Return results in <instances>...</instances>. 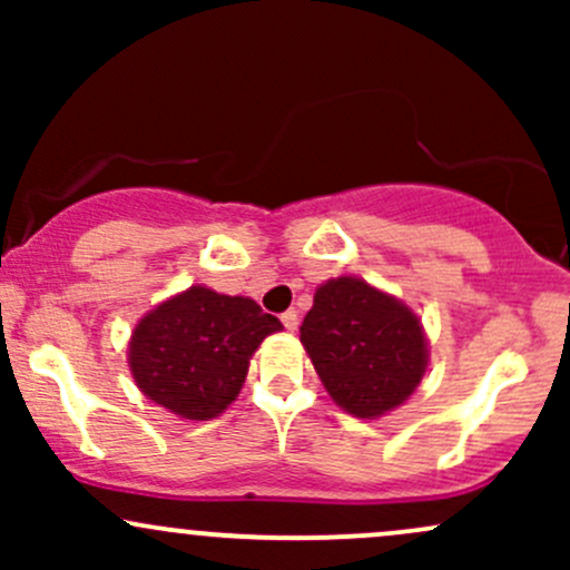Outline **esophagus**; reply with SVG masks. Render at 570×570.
Segmentation results:
<instances>
[{"mask_svg":"<svg viewBox=\"0 0 570 570\" xmlns=\"http://www.w3.org/2000/svg\"><path fill=\"white\" fill-rule=\"evenodd\" d=\"M281 324H284L286 330H289V332L297 330V324H299V316H297V311H294V307H292V311L281 313Z\"/></svg>","mask_w":570,"mask_h":570,"instance_id":"1","label":"esophagus"}]
</instances>
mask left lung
Masks as SVG:
<instances>
[{"mask_svg":"<svg viewBox=\"0 0 570 570\" xmlns=\"http://www.w3.org/2000/svg\"><path fill=\"white\" fill-rule=\"evenodd\" d=\"M299 340L330 396L356 417L399 407L426 372L415 313L362 278L318 286Z\"/></svg>","mask_w":570,"mask_h":570,"instance_id":"left-lung-1","label":"left lung"}]
</instances>
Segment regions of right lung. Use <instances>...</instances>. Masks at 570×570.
<instances>
[{"label": "right lung", "instance_id": "add662e5", "mask_svg": "<svg viewBox=\"0 0 570 570\" xmlns=\"http://www.w3.org/2000/svg\"><path fill=\"white\" fill-rule=\"evenodd\" d=\"M278 330L254 299L189 286L141 318L128 364L144 396L187 421H208L238 396L248 358Z\"/></svg>", "mask_w": 570, "mask_h": 570}]
</instances>
